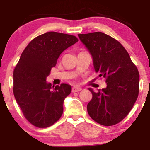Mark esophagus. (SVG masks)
I'll return each mask as SVG.
<instances>
[{"label":"esophagus","instance_id":"34e87169","mask_svg":"<svg viewBox=\"0 0 150 150\" xmlns=\"http://www.w3.org/2000/svg\"><path fill=\"white\" fill-rule=\"evenodd\" d=\"M81 90H82V88H80V87H76V86H75V87H73V88H72V92H80Z\"/></svg>","mask_w":150,"mask_h":150}]
</instances>
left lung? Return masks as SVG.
Returning <instances> with one entry per match:
<instances>
[{
	"mask_svg": "<svg viewBox=\"0 0 150 150\" xmlns=\"http://www.w3.org/2000/svg\"><path fill=\"white\" fill-rule=\"evenodd\" d=\"M90 52L94 70L106 78V88L94 92L87 104V112L94 121L105 126L124 119L137 100L140 75L123 45L101 32L78 34Z\"/></svg>",
	"mask_w": 150,
	"mask_h": 150,
	"instance_id": "obj_1",
	"label": "left lung"
}]
</instances>
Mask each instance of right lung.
<instances>
[{"mask_svg": "<svg viewBox=\"0 0 150 150\" xmlns=\"http://www.w3.org/2000/svg\"><path fill=\"white\" fill-rule=\"evenodd\" d=\"M78 42L75 36L49 32L29 43L13 72V94L25 118L44 128L54 124L63 112V101L71 86L51 87L46 82L51 68L64 50Z\"/></svg>", "mask_w": 150, "mask_h": 150, "instance_id": "right-lung-1", "label": "right lung"}]
</instances>
